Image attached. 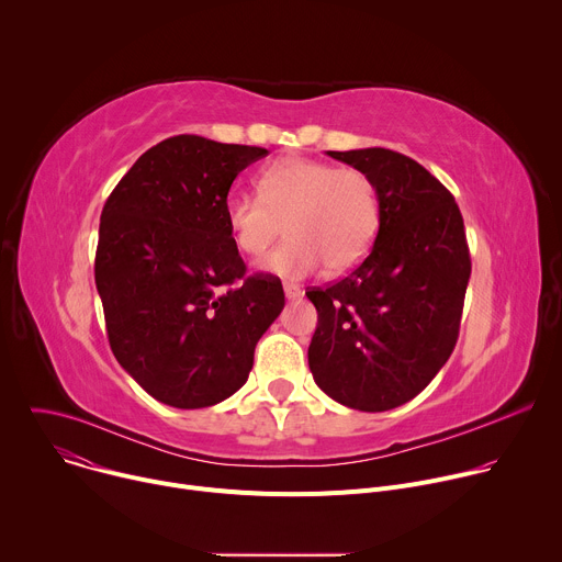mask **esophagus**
Here are the masks:
<instances>
[{"instance_id":"34e87169","label":"esophagus","mask_w":562,"mask_h":562,"mask_svg":"<svg viewBox=\"0 0 562 562\" xmlns=\"http://www.w3.org/2000/svg\"><path fill=\"white\" fill-rule=\"evenodd\" d=\"M284 295H286V300H297V297H302V289L295 284H284Z\"/></svg>"}]
</instances>
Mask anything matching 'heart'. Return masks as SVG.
Wrapping results in <instances>:
<instances>
[{
	"label": "heart",
	"mask_w": 562,
	"mask_h": 562,
	"mask_svg": "<svg viewBox=\"0 0 562 562\" xmlns=\"http://www.w3.org/2000/svg\"><path fill=\"white\" fill-rule=\"evenodd\" d=\"M260 198L235 193L224 202L233 245L247 256H262L284 231L286 243L258 269L289 282L313 276L319 267L345 273L369 254L380 222L378 191L358 169L308 157H286L262 171Z\"/></svg>",
	"instance_id": "heart-1"
}]
</instances>
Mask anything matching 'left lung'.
Here are the masks:
<instances>
[{
    "mask_svg": "<svg viewBox=\"0 0 562 562\" xmlns=\"http://www.w3.org/2000/svg\"><path fill=\"white\" fill-rule=\"evenodd\" d=\"M327 155L371 178L380 226L353 273L306 291L317 308L308 369L336 403L389 412L416 397L456 347L471 276L464 222L453 195L403 153Z\"/></svg>",
    "mask_w": 562,
    "mask_h": 562,
    "instance_id": "8db88e82",
    "label": "left lung"
}]
</instances>
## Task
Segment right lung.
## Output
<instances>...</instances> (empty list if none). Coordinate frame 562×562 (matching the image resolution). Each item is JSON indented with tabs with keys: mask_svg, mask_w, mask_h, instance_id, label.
Returning <instances> with one entry per match:
<instances>
[{
	"mask_svg": "<svg viewBox=\"0 0 562 562\" xmlns=\"http://www.w3.org/2000/svg\"><path fill=\"white\" fill-rule=\"evenodd\" d=\"M267 155L176 135L139 155L104 204L95 284L109 342L122 369L169 407L202 409L233 395L284 308L280 280L245 278L224 220L233 180Z\"/></svg>",
	"mask_w": 562,
	"mask_h": 562,
	"instance_id": "add662e5",
	"label": "right lung"
}]
</instances>
